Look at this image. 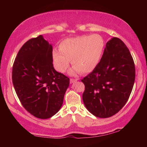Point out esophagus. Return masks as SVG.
I'll use <instances>...</instances> for the list:
<instances>
[{"label": "esophagus", "instance_id": "1", "mask_svg": "<svg viewBox=\"0 0 147 147\" xmlns=\"http://www.w3.org/2000/svg\"><path fill=\"white\" fill-rule=\"evenodd\" d=\"M77 80H78V79H70V83H71V84L73 83L74 82H76Z\"/></svg>", "mask_w": 147, "mask_h": 147}]
</instances>
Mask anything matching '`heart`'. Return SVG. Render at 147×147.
Wrapping results in <instances>:
<instances>
[{"instance_id": "1", "label": "heart", "mask_w": 147, "mask_h": 147, "mask_svg": "<svg viewBox=\"0 0 147 147\" xmlns=\"http://www.w3.org/2000/svg\"><path fill=\"white\" fill-rule=\"evenodd\" d=\"M105 48V42L99 35L81 36L64 40L59 45V51H52V58L58 71L64 73L71 63L74 67L70 71L76 74L81 71L88 73L98 65Z\"/></svg>"}]
</instances>
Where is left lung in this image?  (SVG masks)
I'll use <instances>...</instances> for the list:
<instances>
[{"label":"left lung","instance_id":"obj_1","mask_svg":"<svg viewBox=\"0 0 147 147\" xmlns=\"http://www.w3.org/2000/svg\"><path fill=\"white\" fill-rule=\"evenodd\" d=\"M135 80V64L129 49L113 37L106 43L98 65L82 80L85 86L84 104L96 117H111L126 104Z\"/></svg>","mask_w":147,"mask_h":147}]
</instances>
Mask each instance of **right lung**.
<instances>
[{"label": "right lung", "mask_w": 147, "mask_h": 147, "mask_svg": "<svg viewBox=\"0 0 147 147\" xmlns=\"http://www.w3.org/2000/svg\"><path fill=\"white\" fill-rule=\"evenodd\" d=\"M52 62V46L40 35L22 46L12 67L18 98L37 118H50L60 110L69 85V78L55 71Z\"/></svg>", "instance_id": "obj_1"}]
</instances>
